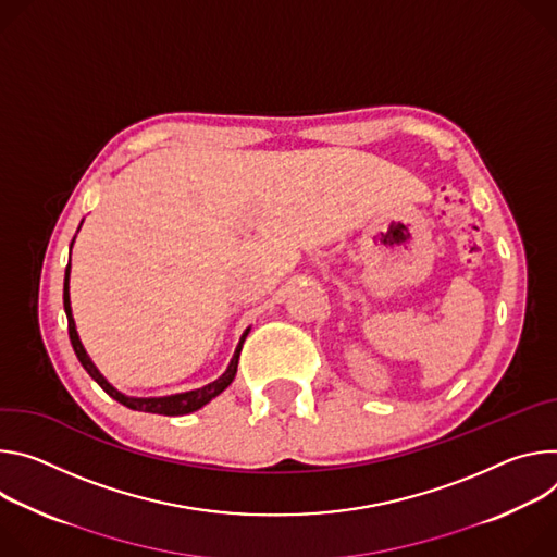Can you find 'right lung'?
<instances>
[{
	"instance_id": "right-lung-1",
	"label": "right lung",
	"mask_w": 557,
	"mask_h": 557,
	"mask_svg": "<svg viewBox=\"0 0 557 557\" xmlns=\"http://www.w3.org/2000/svg\"><path fill=\"white\" fill-rule=\"evenodd\" d=\"M71 247H73V243H71ZM69 274H71V263H69V268H66V281H64V310H66V317H69V336H71L73 349H75V354H77L79 362L84 364L86 372L90 374V379H92L108 396H112L116 403L126 405L128 409H135V411H148V413H161V416H183V413L197 411V409H201L203 405H208L212 398H216V396L234 381L236 367H238V356H240V347H243L245 336H247V332H250V330H247V332L240 336L238 347H236V351H234V356H232V360H230V364H227V369H225V374H223L219 381H214V383H210V385H206V387H201V389L176 394V396H165V398H128V396L119 394V392L99 374V369L92 364V360L88 358V354H86V349H84V345H82V341H79V336H77L75 321H73V312H71Z\"/></svg>"
}]
</instances>
